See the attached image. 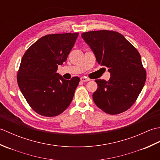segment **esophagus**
<instances>
[{
    "mask_svg": "<svg viewBox=\"0 0 160 160\" xmlns=\"http://www.w3.org/2000/svg\"><path fill=\"white\" fill-rule=\"evenodd\" d=\"M80 80L82 81V82H88V81L90 80V79H89V78H87L85 77H82V78H80Z\"/></svg>",
    "mask_w": 160,
    "mask_h": 160,
    "instance_id": "1",
    "label": "esophagus"
}]
</instances>
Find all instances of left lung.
Masks as SVG:
<instances>
[{
  "instance_id": "8db88e82",
  "label": "left lung",
  "mask_w": 160,
  "mask_h": 160,
  "mask_svg": "<svg viewBox=\"0 0 160 160\" xmlns=\"http://www.w3.org/2000/svg\"><path fill=\"white\" fill-rule=\"evenodd\" d=\"M82 38L92 50L96 61L107 67L108 81L96 80L93 93L96 106L108 114L121 113L136 101L144 86L146 71L138 50L121 33L107 30L82 33Z\"/></svg>"
}]
</instances>
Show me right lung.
I'll return each mask as SVG.
<instances>
[{"label": "right lung", "instance_id": "right-lung-1", "mask_svg": "<svg viewBox=\"0 0 160 160\" xmlns=\"http://www.w3.org/2000/svg\"><path fill=\"white\" fill-rule=\"evenodd\" d=\"M78 34L56 33L41 37L22 56L17 82L23 96L37 113L56 116L72 101L80 78L65 80L57 70L67 60Z\"/></svg>", "mask_w": 160, "mask_h": 160}]
</instances>
